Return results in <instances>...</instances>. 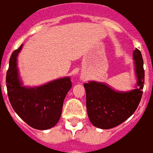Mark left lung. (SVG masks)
Instances as JSON below:
<instances>
[{
	"label": "left lung",
	"mask_w": 153,
	"mask_h": 153,
	"mask_svg": "<svg viewBox=\"0 0 153 153\" xmlns=\"http://www.w3.org/2000/svg\"><path fill=\"white\" fill-rule=\"evenodd\" d=\"M136 85L129 91H115L106 83L89 81L84 84L89 120L94 126L108 129L120 125L135 112L142 96L145 70L138 49L133 52Z\"/></svg>",
	"instance_id": "obj_1"
}]
</instances>
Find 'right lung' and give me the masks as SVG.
<instances>
[{
	"mask_svg": "<svg viewBox=\"0 0 153 153\" xmlns=\"http://www.w3.org/2000/svg\"><path fill=\"white\" fill-rule=\"evenodd\" d=\"M23 44L12 53L6 75L10 103L15 112L34 129L45 130L58 123L63 102L72 88L70 77L65 76L36 87L23 85L17 67V57Z\"/></svg>",
	"mask_w": 153,
	"mask_h": 153,
	"instance_id": "1",
	"label": "right lung"
}]
</instances>
